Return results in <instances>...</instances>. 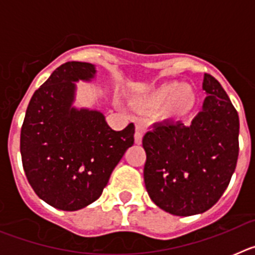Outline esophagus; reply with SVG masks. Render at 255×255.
<instances>
[{
  "instance_id": "obj_1",
  "label": "esophagus",
  "mask_w": 255,
  "mask_h": 255,
  "mask_svg": "<svg viewBox=\"0 0 255 255\" xmlns=\"http://www.w3.org/2000/svg\"><path fill=\"white\" fill-rule=\"evenodd\" d=\"M143 134H144V128L141 125L136 126V131H135V143L141 144V140H143Z\"/></svg>"
}]
</instances>
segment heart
Listing matches in <instances>:
<instances>
[{
	"instance_id": "obj_1",
	"label": "heart",
	"mask_w": 255,
	"mask_h": 255,
	"mask_svg": "<svg viewBox=\"0 0 255 255\" xmlns=\"http://www.w3.org/2000/svg\"><path fill=\"white\" fill-rule=\"evenodd\" d=\"M140 102L145 107L161 106L162 117L179 120L188 116L194 108L195 94L189 85L168 82L144 94Z\"/></svg>"
}]
</instances>
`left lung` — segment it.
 <instances>
[{
  "instance_id": "obj_1",
  "label": "left lung",
  "mask_w": 255,
  "mask_h": 255,
  "mask_svg": "<svg viewBox=\"0 0 255 255\" xmlns=\"http://www.w3.org/2000/svg\"><path fill=\"white\" fill-rule=\"evenodd\" d=\"M190 125L164 121L144 135V182L155 206L175 216L208 211L229 186L239 155V116L218 80Z\"/></svg>"
}]
</instances>
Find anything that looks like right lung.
Wrapping results in <instances>:
<instances>
[{
  "mask_svg": "<svg viewBox=\"0 0 255 255\" xmlns=\"http://www.w3.org/2000/svg\"><path fill=\"white\" fill-rule=\"evenodd\" d=\"M94 75L89 62L61 65L34 92L21 126L26 179L40 199L61 211H78L98 199L134 144L132 123L115 131L100 111L73 107L74 82H89Z\"/></svg>",
  "mask_w": 255,
  "mask_h": 255,
  "instance_id": "1",
  "label": "right lung"
}]
</instances>
